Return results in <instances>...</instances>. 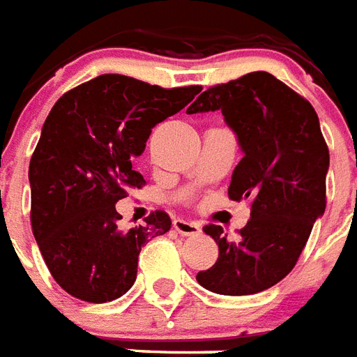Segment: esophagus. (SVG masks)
I'll return each instance as SVG.
<instances>
[{
    "mask_svg": "<svg viewBox=\"0 0 357 357\" xmlns=\"http://www.w3.org/2000/svg\"><path fill=\"white\" fill-rule=\"evenodd\" d=\"M174 229H176L179 234H183V236H195V234H199L200 232L199 223L187 218L174 219Z\"/></svg>",
    "mask_w": 357,
    "mask_h": 357,
    "instance_id": "1",
    "label": "esophagus"
}]
</instances>
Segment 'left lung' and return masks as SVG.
<instances>
[{
  "instance_id": "left-lung-1",
  "label": "left lung",
  "mask_w": 357,
  "mask_h": 357,
  "mask_svg": "<svg viewBox=\"0 0 357 357\" xmlns=\"http://www.w3.org/2000/svg\"><path fill=\"white\" fill-rule=\"evenodd\" d=\"M215 109L244 151L229 199H248L252 213L238 242H229L219 225L204 227L219 257L197 280L219 295H252L291 273L314 221L326 212L329 149L312 104L266 71L213 84L187 113Z\"/></svg>"
}]
</instances>
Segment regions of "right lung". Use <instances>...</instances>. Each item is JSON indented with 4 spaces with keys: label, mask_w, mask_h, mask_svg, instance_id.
<instances>
[{
    "label": "right lung",
    "mask_w": 357,
    "mask_h": 357,
    "mask_svg": "<svg viewBox=\"0 0 357 357\" xmlns=\"http://www.w3.org/2000/svg\"><path fill=\"white\" fill-rule=\"evenodd\" d=\"M200 91L199 84L162 89L105 73L54 104L30 160V219L52 278L71 297L107 303L125 295L136 282L144 244L170 231L165 210L121 231L115 204L145 185L132 162L151 128Z\"/></svg>",
    "instance_id": "right-lung-1"
}]
</instances>
